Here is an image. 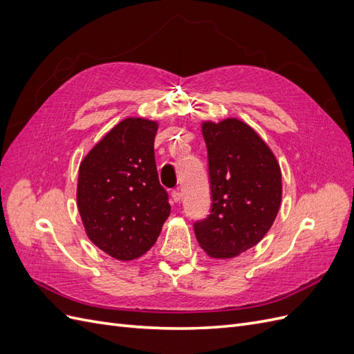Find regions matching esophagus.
<instances>
[{
	"mask_svg": "<svg viewBox=\"0 0 354 354\" xmlns=\"http://www.w3.org/2000/svg\"><path fill=\"white\" fill-rule=\"evenodd\" d=\"M171 196H173L174 202H180V201H181V198H183V195H181V192H180V190H174V192H173V195H171Z\"/></svg>",
	"mask_w": 354,
	"mask_h": 354,
	"instance_id": "obj_1",
	"label": "esophagus"
}]
</instances>
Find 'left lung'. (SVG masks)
<instances>
[{
    "label": "left lung",
    "mask_w": 354,
    "mask_h": 354,
    "mask_svg": "<svg viewBox=\"0 0 354 354\" xmlns=\"http://www.w3.org/2000/svg\"><path fill=\"white\" fill-rule=\"evenodd\" d=\"M212 209L194 224L211 259L230 260L259 243L279 212L282 171L260 134L238 118L202 121Z\"/></svg>",
    "instance_id": "8db88e82"
}]
</instances>
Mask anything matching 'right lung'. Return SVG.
Segmentation results:
<instances>
[{
  "label": "right lung",
  "mask_w": 354,
  "mask_h": 354,
  "mask_svg": "<svg viewBox=\"0 0 354 354\" xmlns=\"http://www.w3.org/2000/svg\"><path fill=\"white\" fill-rule=\"evenodd\" d=\"M158 127L142 116L125 118L80 164L77 205L85 233L115 260L146 254L169 216L155 164Z\"/></svg>",
  "instance_id": "obj_1"
}]
</instances>
